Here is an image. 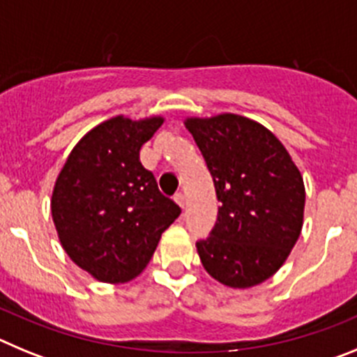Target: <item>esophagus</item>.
Segmentation results:
<instances>
[{"mask_svg":"<svg viewBox=\"0 0 357 357\" xmlns=\"http://www.w3.org/2000/svg\"><path fill=\"white\" fill-rule=\"evenodd\" d=\"M175 202L176 204H178V206L182 207V209H184V206H185V197L182 193H176L175 195Z\"/></svg>","mask_w":357,"mask_h":357,"instance_id":"34e87169","label":"esophagus"}]
</instances>
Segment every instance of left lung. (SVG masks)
Masks as SVG:
<instances>
[{
	"mask_svg": "<svg viewBox=\"0 0 357 357\" xmlns=\"http://www.w3.org/2000/svg\"><path fill=\"white\" fill-rule=\"evenodd\" d=\"M185 128L206 159L222 204L209 238L197 241L202 264L230 288L261 284L284 264L301 236V172L275 135L248 118H188Z\"/></svg>",
	"mask_w": 357,
	"mask_h": 357,
	"instance_id": "left-lung-1",
	"label": "left lung"
}]
</instances>
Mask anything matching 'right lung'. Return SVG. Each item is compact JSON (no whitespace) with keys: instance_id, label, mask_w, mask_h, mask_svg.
I'll return each mask as SVG.
<instances>
[{"instance_id":"add662e5","label":"right lung","mask_w":357,"mask_h":357,"mask_svg":"<svg viewBox=\"0 0 357 357\" xmlns=\"http://www.w3.org/2000/svg\"><path fill=\"white\" fill-rule=\"evenodd\" d=\"M159 116H116L78 141L53 188L52 214L62 248L94 279L119 284L143 272L181 207L157 188L139 150Z\"/></svg>"}]
</instances>
